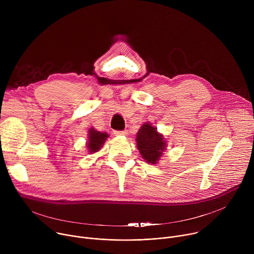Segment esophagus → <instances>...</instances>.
<instances>
[{
    "instance_id": "1",
    "label": "esophagus",
    "mask_w": 254,
    "mask_h": 254,
    "mask_svg": "<svg viewBox=\"0 0 254 254\" xmlns=\"http://www.w3.org/2000/svg\"><path fill=\"white\" fill-rule=\"evenodd\" d=\"M115 134L119 135V136H124V135L127 134V130H116Z\"/></svg>"
}]
</instances>
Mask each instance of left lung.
Instances as JSON below:
<instances>
[{"instance_id":"left-lung-1","label":"left lung","mask_w":254,"mask_h":254,"mask_svg":"<svg viewBox=\"0 0 254 254\" xmlns=\"http://www.w3.org/2000/svg\"><path fill=\"white\" fill-rule=\"evenodd\" d=\"M135 141L141 158L152 165L158 164L168 147L167 139L150 123H144L140 127Z\"/></svg>"}]
</instances>
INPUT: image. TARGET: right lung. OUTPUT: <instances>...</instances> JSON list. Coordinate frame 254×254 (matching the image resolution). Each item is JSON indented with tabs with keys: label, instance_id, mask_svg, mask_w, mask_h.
I'll list each match as a JSON object with an SVG mask.
<instances>
[{
	"label": "right lung",
	"instance_id": "obj_1",
	"mask_svg": "<svg viewBox=\"0 0 254 254\" xmlns=\"http://www.w3.org/2000/svg\"><path fill=\"white\" fill-rule=\"evenodd\" d=\"M108 136H110V134L106 133L105 131H99L96 130L94 127H90L88 129V139L86 142L88 154H94L100 151Z\"/></svg>",
	"mask_w": 254,
	"mask_h": 254
}]
</instances>
